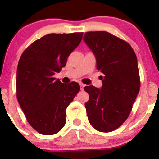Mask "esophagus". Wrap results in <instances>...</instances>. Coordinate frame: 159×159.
I'll return each mask as SVG.
<instances>
[{
	"mask_svg": "<svg viewBox=\"0 0 159 159\" xmlns=\"http://www.w3.org/2000/svg\"><path fill=\"white\" fill-rule=\"evenodd\" d=\"M80 87H81V90H84V84L82 83H80Z\"/></svg>",
	"mask_w": 159,
	"mask_h": 159,
	"instance_id": "34e87169",
	"label": "esophagus"
}]
</instances>
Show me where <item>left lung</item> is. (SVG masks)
Masks as SVG:
<instances>
[{"mask_svg": "<svg viewBox=\"0 0 159 159\" xmlns=\"http://www.w3.org/2000/svg\"><path fill=\"white\" fill-rule=\"evenodd\" d=\"M83 39L103 74L101 89L84 87L90 96L85 103L89 122L98 132H112L129 117L140 90L136 54L127 42L106 31L87 32Z\"/></svg>", "mask_w": 159, "mask_h": 159, "instance_id": "left-lung-1", "label": "left lung"}]
</instances>
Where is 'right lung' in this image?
Masks as SVG:
<instances>
[{"label": "right lung", "instance_id": "1", "mask_svg": "<svg viewBox=\"0 0 159 159\" xmlns=\"http://www.w3.org/2000/svg\"><path fill=\"white\" fill-rule=\"evenodd\" d=\"M83 33L50 34L29 45L20 57L16 96L26 119L40 134L52 135L66 124V109L79 92L77 82L54 78L80 44Z\"/></svg>", "mask_w": 159, "mask_h": 159}]
</instances>
